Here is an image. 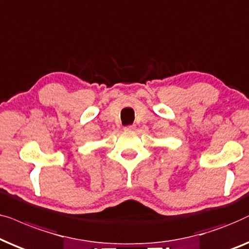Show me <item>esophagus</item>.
<instances>
[{"label": "esophagus", "mask_w": 249, "mask_h": 249, "mask_svg": "<svg viewBox=\"0 0 249 249\" xmlns=\"http://www.w3.org/2000/svg\"><path fill=\"white\" fill-rule=\"evenodd\" d=\"M134 128H135L134 125H127V126L124 127V130H125V131H133Z\"/></svg>", "instance_id": "34e87169"}]
</instances>
